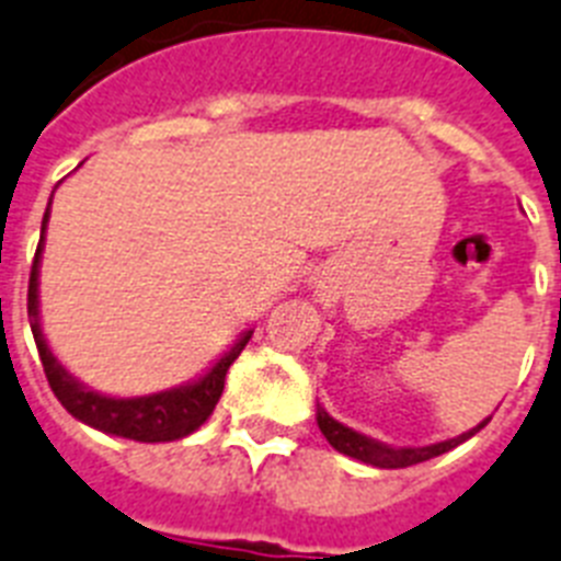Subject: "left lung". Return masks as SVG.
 I'll return each instance as SVG.
<instances>
[{
  "label": "left lung",
  "instance_id": "1",
  "mask_svg": "<svg viewBox=\"0 0 561 561\" xmlns=\"http://www.w3.org/2000/svg\"><path fill=\"white\" fill-rule=\"evenodd\" d=\"M490 421V417H486ZM486 421H481L476 430L463 432L458 438L440 440V444L430 446H389L380 444V440L368 438V435H359V432L348 430L345 423L334 421L331 414L322 407H317V423H320V432L325 435V440L334 446L336 453L348 455V458H357L363 463H371V467H380V470H403V467H412V463H423L430 458H438V455L449 453L463 440H470L478 430H484Z\"/></svg>",
  "mask_w": 561,
  "mask_h": 561
}]
</instances>
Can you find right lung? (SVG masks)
I'll use <instances>...</instances> for the list:
<instances>
[{
  "label": "right lung",
  "instance_id": "add662e5",
  "mask_svg": "<svg viewBox=\"0 0 561 561\" xmlns=\"http://www.w3.org/2000/svg\"><path fill=\"white\" fill-rule=\"evenodd\" d=\"M48 216H51V202H48V209H45L43 216V236H39L34 265H31L28 320L36 340V352H39V359H43L45 377H48V386L57 394V400L68 409V414H75L77 421H83L91 430L106 432V435H117V438L140 440V444H161V440H178L193 435L213 414V409H216L218 398L225 391L227 368L233 366V359L248 345L253 331H244L233 343V348L221 354L207 375H202L193 383L178 386V389L154 391V394H147V398H106V394L89 389V386H83L77 377H71L66 368L59 366V359L51 354V348L45 343L43 328H39V259H43Z\"/></svg>",
  "mask_w": 561,
  "mask_h": 561
}]
</instances>
